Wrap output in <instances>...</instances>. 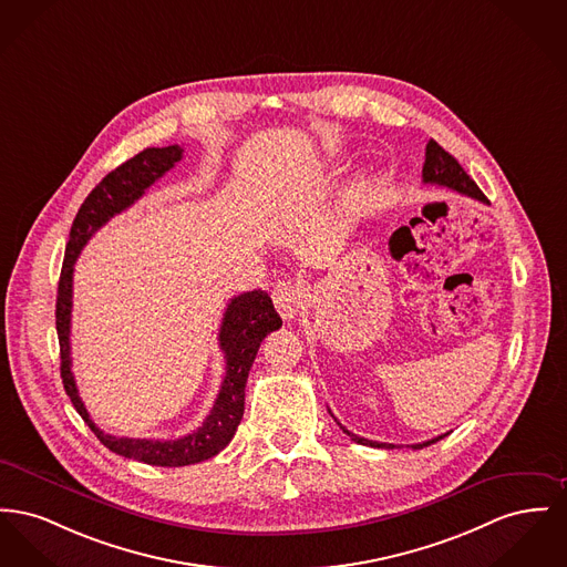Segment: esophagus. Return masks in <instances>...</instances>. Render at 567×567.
Listing matches in <instances>:
<instances>
[{
  "label": "esophagus",
  "mask_w": 567,
  "mask_h": 567,
  "mask_svg": "<svg viewBox=\"0 0 567 567\" xmlns=\"http://www.w3.org/2000/svg\"><path fill=\"white\" fill-rule=\"evenodd\" d=\"M274 306L285 321H291L301 308V291L293 282H278L271 293Z\"/></svg>",
  "instance_id": "34e87169"
}]
</instances>
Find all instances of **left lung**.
<instances>
[{"mask_svg":"<svg viewBox=\"0 0 567 567\" xmlns=\"http://www.w3.org/2000/svg\"><path fill=\"white\" fill-rule=\"evenodd\" d=\"M422 179H424V184H439V186H445V188H450V190H456V193H461V195H466V197H471V199L477 200H486L484 197V193L477 188V184L465 175V168L458 165V161L450 154V152H445L436 141H429V145H426V161H424V168H422ZM332 413V411H330ZM340 426V424H338ZM342 429V433L349 434L355 443H360V445H370V447H385V450H394L396 445L394 443H379V441H370V439H364V436H358V434L349 433L344 426H340ZM445 434H441V436H434L431 441H424V443H413L411 447L413 450H422V447H426V445H431V443H436L439 439H443Z\"/></svg>","mask_w":567,"mask_h":567,"instance_id":"obj_1","label":"left lung"}]
</instances>
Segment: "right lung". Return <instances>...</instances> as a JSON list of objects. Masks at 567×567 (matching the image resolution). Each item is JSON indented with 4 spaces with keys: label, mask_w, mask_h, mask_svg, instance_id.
Returning <instances> with one entry per match:
<instances>
[{
    "label": "right lung",
    "mask_w": 567,
    "mask_h": 567,
    "mask_svg": "<svg viewBox=\"0 0 567 567\" xmlns=\"http://www.w3.org/2000/svg\"><path fill=\"white\" fill-rule=\"evenodd\" d=\"M184 150L179 145L168 147H147L138 152L131 161L111 171L102 177L101 184L87 195L76 212V218L70 227L66 244V257L58 285V303H55V326L60 338V358H62V381L64 390L72 400L79 415L101 439L102 445L111 452L133 458L138 463L154 466H184L203 463L216 456L229 445L235 431L244 415V390L248 372L257 358V351L267 333L282 326L280 315L274 310L271 298L266 291H248L227 303L223 315L218 342L225 353L227 368L225 381L220 385L218 399L214 402L209 415L197 431L182 439H128L104 434L92 422L83 400L79 396L76 381L72 374L70 358V315H72V274L74 264L90 241V237L106 225L113 216L128 209L134 200L141 199L145 190L158 182L167 171L182 161Z\"/></svg>",
    "instance_id": "1"
}]
</instances>
